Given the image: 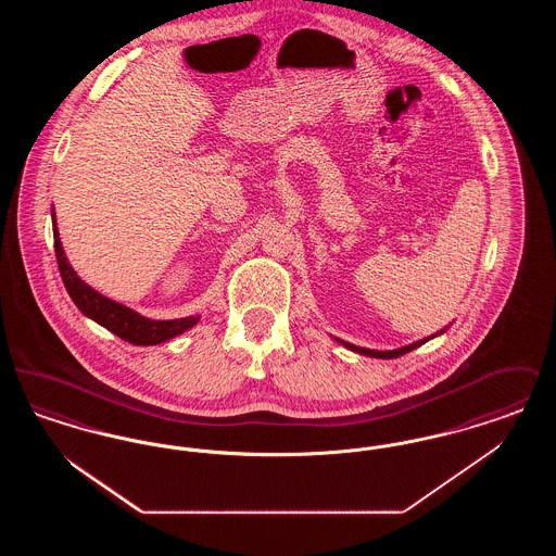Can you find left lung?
<instances>
[{
  "label": "left lung",
  "instance_id": "obj_1",
  "mask_svg": "<svg viewBox=\"0 0 556 556\" xmlns=\"http://www.w3.org/2000/svg\"><path fill=\"white\" fill-rule=\"evenodd\" d=\"M446 329H448V327L440 329L438 333H433V336H429V338H424V340H419V342L402 345V348H396V350H370V348H361V345L348 344V342L340 340V338H333V340H336V342H340V344L344 345V348H348V350H352V352H358V354H363V356H370V358H397V356H402V354H406V352H410V350H415V348L424 345L425 342H429V340H433V338L442 336Z\"/></svg>",
  "mask_w": 556,
  "mask_h": 556
}]
</instances>
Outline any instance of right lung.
<instances>
[{"label":"right lung","mask_w":556,"mask_h":556,"mask_svg":"<svg viewBox=\"0 0 556 556\" xmlns=\"http://www.w3.org/2000/svg\"><path fill=\"white\" fill-rule=\"evenodd\" d=\"M52 227L58 268H60V275H62V281H64V288L68 291V295L73 298V302L77 304V308L85 317H89L91 320H96L98 325L106 327L108 331H112L121 340L135 345L162 344V342H168V340L186 333L187 329H191L200 320V315L170 318V320L143 317V315L135 313L129 306H125L121 302H114L106 295H102L100 291L93 290L75 273V268L71 266L66 254H64L60 233H58V227H55V212H53V208Z\"/></svg>","instance_id":"1"}]
</instances>
